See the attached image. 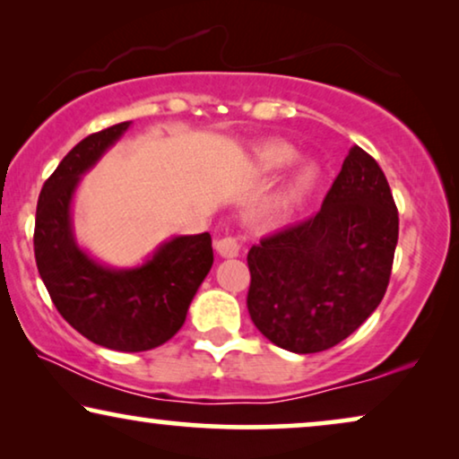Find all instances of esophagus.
<instances>
[{
	"instance_id": "obj_1",
	"label": "esophagus",
	"mask_w": 459,
	"mask_h": 459,
	"mask_svg": "<svg viewBox=\"0 0 459 459\" xmlns=\"http://www.w3.org/2000/svg\"><path fill=\"white\" fill-rule=\"evenodd\" d=\"M215 248H217V253L223 256V259H234V256L240 255V244H238L236 238H231V236L219 238V240L215 242Z\"/></svg>"
}]
</instances>
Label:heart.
<instances>
[{"label": "heart", "mask_w": 459, "mask_h": 459, "mask_svg": "<svg viewBox=\"0 0 459 459\" xmlns=\"http://www.w3.org/2000/svg\"><path fill=\"white\" fill-rule=\"evenodd\" d=\"M297 150L286 142H269L256 150V169L261 173H275L280 169H286L297 160ZM317 181V167L313 162H305L303 167L294 173L290 184H288L284 192L286 203H297L311 190L313 184Z\"/></svg>", "instance_id": "b5f03b06"}]
</instances>
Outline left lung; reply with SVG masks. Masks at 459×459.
I'll return each mask as SVG.
<instances>
[{
  "mask_svg": "<svg viewBox=\"0 0 459 459\" xmlns=\"http://www.w3.org/2000/svg\"><path fill=\"white\" fill-rule=\"evenodd\" d=\"M397 238L385 173L353 146L316 215L248 250L250 319L292 353L334 347L380 305Z\"/></svg>",
  "mask_w": 459,
  "mask_h": 459,
  "instance_id": "8db88e82",
  "label": "left lung"
}]
</instances>
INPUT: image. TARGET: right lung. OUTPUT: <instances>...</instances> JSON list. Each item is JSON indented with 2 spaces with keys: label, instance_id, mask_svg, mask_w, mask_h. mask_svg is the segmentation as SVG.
Segmentation results:
<instances>
[{
  "label": "right lung",
  "instance_id": "obj_1",
  "mask_svg": "<svg viewBox=\"0 0 459 459\" xmlns=\"http://www.w3.org/2000/svg\"><path fill=\"white\" fill-rule=\"evenodd\" d=\"M131 121L81 140L43 184L35 217V261L60 316L100 347L137 353L160 347L184 325L187 307L212 265L211 234L175 236L142 265L117 269L77 244L73 198L79 181Z\"/></svg>",
  "mask_w": 459,
  "mask_h": 459
}]
</instances>
